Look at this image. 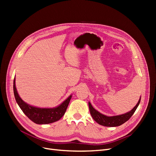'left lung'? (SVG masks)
<instances>
[{"label":"left lung","instance_id":"obj_1","mask_svg":"<svg viewBox=\"0 0 156 156\" xmlns=\"http://www.w3.org/2000/svg\"><path fill=\"white\" fill-rule=\"evenodd\" d=\"M140 101V99L138 101L137 104L134 107V108L131 111L127 112V113H125V114L123 115L114 116H107L101 114L100 112L94 109L90 102L88 103V105L90 112V115L92 116L93 119L98 122L99 124L107 127H116L123 124L130 119L136 111V108L138 107Z\"/></svg>","mask_w":156,"mask_h":156}]
</instances>
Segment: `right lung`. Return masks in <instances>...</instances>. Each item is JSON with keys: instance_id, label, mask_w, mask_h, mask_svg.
Masks as SVG:
<instances>
[{"instance_id": "obj_1", "label": "right lung", "mask_w": 156, "mask_h": 156, "mask_svg": "<svg viewBox=\"0 0 156 156\" xmlns=\"http://www.w3.org/2000/svg\"><path fill=\"white\" fill-rule=\"evenodd\" d=\"M16 80L13 81V92L16 100L24 114L37 124H47L59 120L65 114L72 96L62 104L55 108H38L33 107L23 101L19 96L16 87Z\"/></svg>"}]
</instances>
